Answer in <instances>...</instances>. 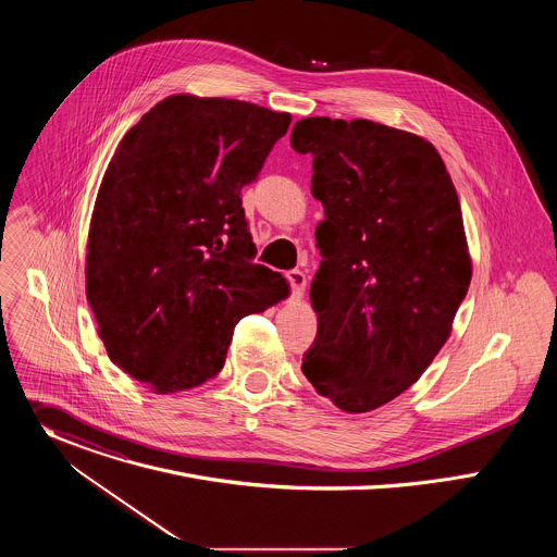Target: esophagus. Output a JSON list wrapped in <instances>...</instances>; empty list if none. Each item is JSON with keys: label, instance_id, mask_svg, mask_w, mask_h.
Here are the masks:
<instances>
[{"label": "esophagus", "instance_id": "34e87169", "mask_svg": "<svg viewBox=\"0 0 557 557\" xmlns=\"http://www.w3.org/2000/svg\"><path fill=\"white\" fill-rule=\"evenodd\" d=\"M286 282H288V286H290L293 297H301V295H304V288H306V275H304L301 271H297V269L288 271V273H286Z\"/></svg>", "mask_w": 557, "mask_h": 557}]
</instances>
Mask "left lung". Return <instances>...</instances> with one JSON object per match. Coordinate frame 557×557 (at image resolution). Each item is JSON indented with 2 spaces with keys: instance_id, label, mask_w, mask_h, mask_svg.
Wrapping results in <instances>:
<instances>
[{
  "instance_id": "8db88e82",
  "label": "left lung",
  "mask_w": 557,
  "mask_h": 557,
  "mask_svg": "<svg viewBox=\"0 0 557 557\" xmlns=\"http://www.w3.org/2000/svg\"><path fill=\"white\" fill-rule=\"evenodd\" d=\"M290 145L312 156L310 191L326 213L301 372L339 410L370 412L406 392L451 333L471 280L458 194L432 143L381 123L301 119Z\"/></svg>"
}]
</instances>
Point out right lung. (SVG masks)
<instances>
[{
	"label": "right lung",
	"mask_w": 557,
	"mask_h": 557,
	"mask_svg": "<svg viewBox=\"0 0 557 557\" xmlns=\"http://www.w3.org/2000/svg\"><path fill=\"white\" fill-rule=\"evenodd\" d=\"M290 114L168 97L123 136L88 235L86 293L108 357L170 394L215 376L235 324L286 293L256 264L240 191Z\"/></svg>",
	"instance_id": "right-lung-1"
}]
</instances>
